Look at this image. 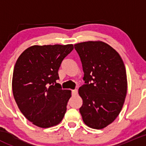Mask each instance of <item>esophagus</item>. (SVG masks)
Masks as SVG:
<instances>
[{"instance_id": "1", "label": "esophagus", "mask_w": 146, "mask_h": 146, "mask_svg": "<svg viewBox=\"0 0 146 146\" xmlns=\"http://www.w3.org/2000/svg\"><path fill=\"white\" fill-rule=\"evenodd\" d=\"M78 95V90H72V95Z\"/></svg>"}]
</instances>
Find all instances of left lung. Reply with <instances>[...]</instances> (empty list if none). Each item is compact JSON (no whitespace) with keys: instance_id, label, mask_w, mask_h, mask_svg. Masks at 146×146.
Returning a JSON list of instances; mask_svg holds the SVG:
<instances>
[{"instance_id":"1","label":"left lung","mask_w":146,"mask_h":146,"mask_svg":"<svg viewBox=\"0 0 146 146\" xmlns=\"http://www.w3.org/2000/svg\"><path fill=\"white\" fill-rule=\"evenodd\" d=\"M84 72L85 83L78 90L84 123L102 129L112 123L123 107L127 92L124 64L119 53L101 41L74 45Z\"/></svg>"}]
</instances>
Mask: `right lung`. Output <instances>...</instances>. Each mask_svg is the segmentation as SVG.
<instances>
[{
	"label": "right lung",
	"mask_w": 146,
	"mask_h": 146,
	"mask_svg": "<svg viewBox=\"0 0 146 146\" xmlns=\"http://www.w3.org/2000/svg\"><path fill=\"white\" fill-rule=\"evenodd\" d=\"M73 44L35 45L17 58L13 75V93L20 111L40 128L58 124L64 118L71 91L56 80L61 62Z\"/></svg>",
	"instance_id": "obj_1"
}]
</instances>
